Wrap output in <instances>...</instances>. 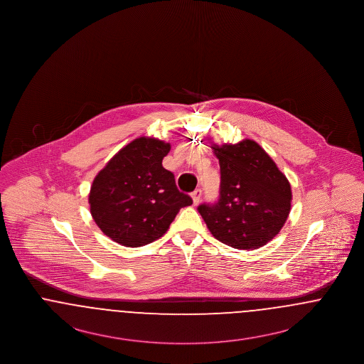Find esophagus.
<instances>
[{
	"mask_svg": "<svg viewBox=\"0 0 364 364\" xmlns=\"http://www.w3.org/2000/svg\"><path fill=\"white\" fill-rule=\"evenodd\" d=\"M191 198H192V203L193 206H196L199 202H200V198H202V190H195L191 193Z\"/></svg>",
	"mask_w": 364,
	"mask_h": 364,
	"instance_id": "1",
	"label": "esophagus"
}]
</instances>
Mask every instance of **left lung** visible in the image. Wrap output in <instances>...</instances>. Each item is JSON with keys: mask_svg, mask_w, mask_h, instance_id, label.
Returning <instances> with one entry per match:
<instances>
[{"mask_svg": "<svg viewBox=\"0 0 364 364\" xmlns=\"http://www.w3.org/2000/svg\"><path fill=\"white\" fill-rule=\"evenodd\" d=\"M211 149L220 161V199L198 208L208 230L237 250L266 245L277 236L291 211L288 178L255 140L213 144Z\"/></svg>", "mask_w": 364, "mask_h": 364, "instance_id": "1", "label": "left lung"}]
</instances>
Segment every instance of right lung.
<instances>
[{
  "instance_id": "right-lung-1",
  "label": "right lung",
  "mask_w": 364,
  "mask_h": 364,
  "mask_svg": "<svg viewBox=\"0 0 364 364\" xmlns=\"http://www.w3.org/2000/svg\"><path fill=\"white\" fill-rule=\"evenodd\" d=\"M171 143L141 136L128 143L95 176L88 203L98 228L124 247L162 237L180 208L192 205L162 166Z\"/></svg>"
}]
</instances>
